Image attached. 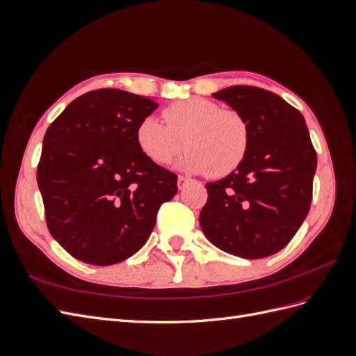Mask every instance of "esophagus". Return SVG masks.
<instances>
[{"label": "esophagus", "instance_id": "34e87169", "mask_svg": "<svg viewBox=\"0 0 356 356\" xmlns=\"http://www.w3.org/2000/svg\"><path fill=\"white\" fill-rule=\"evenodd\" d=\"M188 181H190V178H187L184 175H179L178 177V188H184L187 186Z\"/></svg>", "mask_w": 356, "mask_h": 356}]
</instances>
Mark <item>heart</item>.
<instances>
[{
	"label": "heart",
	"mask_w": 356,
	"mask_h": 356,
	"mask_svg": "<svg viewBox=\"0 0 356 356\" xmlns=\"http://www.w3.org/2000/svg\"><path fill=\"white\" fill-rule=\"evenodd\" d=\"M165 122L144 117L135 131L136 145L148 160L165 166L182 149L188 153L179 161L191 174L225 177L238 169L250 149V127L234 110L220 108L204 98H188L169 105Z\"/></svg>",
	"instance_id": "1"
}]
</instances>
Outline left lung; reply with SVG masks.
I'll return each mask as SVG.
<instances>
[{
	"label": "left lung",
	"instance_id": "obj_1",
	"mask_svg": "<svg viewBox=\"0 0 356 356\" xmlns=\"http://www.w3.org/2000/svg\"><path fill=\"white\" fill-rule=\"evenodd\" d=\"M250 127L243 163L208 182L199 222L208 241L242 258H264L285 248L307 217L316 152L305 117L272 92L232 86L212 95Z\"/></svg>",
	"mask_w": 356,
	"mask_h": 356
}]
</instances>
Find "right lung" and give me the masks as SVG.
<instances>
[{"instance_id":"obj_1","label":"right lung","mask_w":356,"mask_h":356,"mask_svg":"<svg viewBox=\"0 0 356 356\" xmlns=\"http://www.w3.org/2000/svg\"><path fill=\"white\" fill-rule=\"evenodd\" d=\"M157 102L120 89L74 99L42 139L37 182L50 234L74 258L120 263L152 234L161 203L177 195V175L136 145L138 123Z\"/></svg>"}]
</instances>
